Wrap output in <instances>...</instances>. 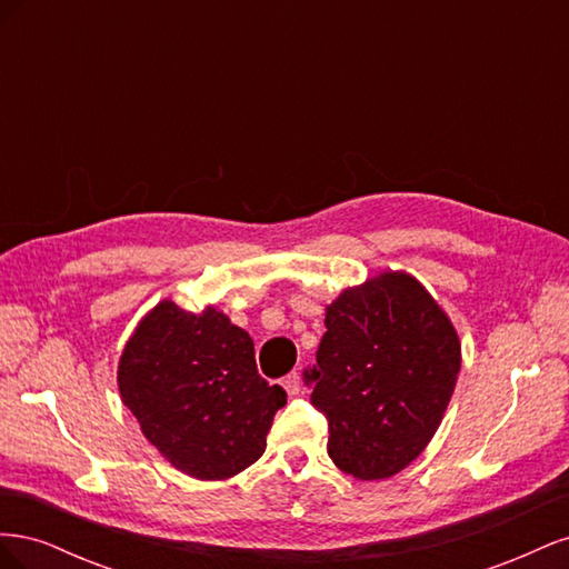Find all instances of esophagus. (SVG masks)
Instances as JSON below:
<instances>
[{
	"label": "esophagus",
	"mask_w": 569,
	"mask_h": 569,
	"mask_svg": "<svg viewBox=\"0 0 569 569\" xmlns=\"http://www.w3.org/2000/svg\"><path fill=\"white\" fill-rule=\"evenodd\" d=\"M282 387H284V391L289 396H297L301 391V377H299V372H289L284 380H282Z\"/></svg>",
	"instance_id": "34e87169"
}]
</instances>
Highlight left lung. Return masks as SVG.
<instances>
[{
    "label": "left lung",
    "instance_id": "1",
    "mask_svg": "<svg viewBox=\"0 0 569 569\" xmlns=\"http://www.w3.org/2000/svg\"><path fill=\"white\" fill-rule=\"evenodd\" d=\"M311 403L327 418L337 468L372 481L401 472L432 441L460 370V341L406 272H382L327 306Z\"/></svg>",
    "mask_w": 569,
    "mask_h": 569
}]
</instances>
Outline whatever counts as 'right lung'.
<instances>
[{"instance_id": "right-lung-1", "label": "right lung", "mask_w": 569, "mask_h": 569, "mask_svg": "<svg viewBox=\"0 0 569 569\" xmlns=\"http://www.w3.org/2000/svg\"><path fill=\"white\" fill-rule=\"evenodd\" d=\"M120 399L180 472L228 479L263 456L287 403L256 370L251 337L226 313L161 301L137 325L118 363Z\"/></svg>"}]
</instances>
